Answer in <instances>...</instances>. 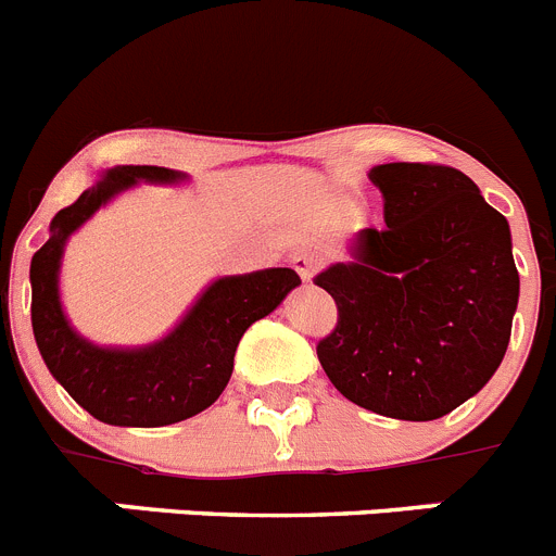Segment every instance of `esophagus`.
<instances>
[{
	"label": "esophagus",
	"mask_w": 556,
	"mask_h": 556,
	"mask_svg": "<svg viewBox=\"0 0 556 556\" xmlns=\"http://www.w3.org/2000/svg\"><path fill=\"white\" fill-rule=\"evenodd\" d=\"M290 266L299 271V277H302L304 282H313L315 271H318V261H315L313 254H307V252L293 254V257H290Z\"/></svg>",
	"instance_id": "obj_1"
}]
</instances>
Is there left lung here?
Returning <instances> with one entry per match:
<instances>
[{"mask_svg": "<svg viewBox=\"0 0 556 556\" xmlns=\"http://www.w3.org/2000/svg\"><path fill=\"white\" fill-rule=\"evenodd\" d=\"M370 180L387 227L356 232L354 261L315 277L337 304L318 359L356 406L428 422L502 365L518 304L510 227L455 167L395 161Z\"/></svg>", "mask_w": 556, "mask_h": 556, "instance_id": "8db88e82", "label": "left lung"}]
</instances>
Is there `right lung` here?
<instances>
[{
    "mask_svg": "<svg viewBox=\"0 0 556 556\" xmlns=\"http://www.w3.org/2000/svg\"><path fill=\"white\" fill-rule=\"evenodd\" d=\"M184 175L164 167H114L51 219V238L33 254V331L51 376L85 412L106 425L161 428L205 412L232 376L238 340L302 285L293 268H266L216 279L178 329L137 351L98 349L81 340L60 307L56 271L67 236L98 207L137 180L173 184Z\"/></svg>",
    "mask_w": 556,
    "mask_h": 556,
    "instance_id": "obj_1",
    "label": "right lung"
}]
</instances>
